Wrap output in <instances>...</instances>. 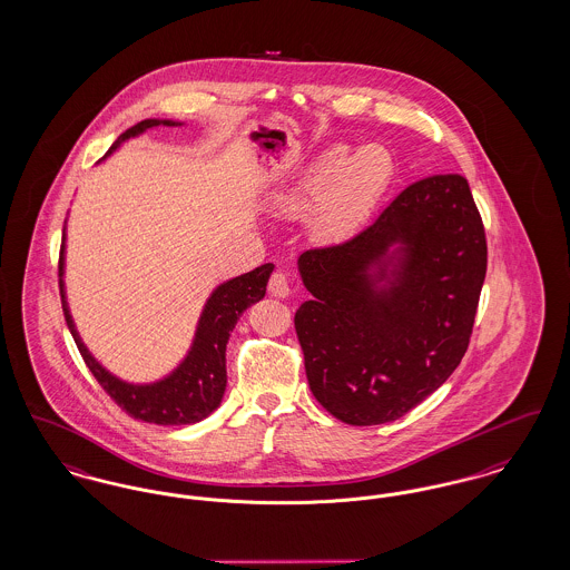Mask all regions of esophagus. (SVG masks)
I'll use <instances>...</instances> for the list:
<instances>
[{"mask_svg":"<svg viewBox=\"0 0 570 570\" xmlns=\"http://www.w3.org/2000/svg\"><path fill=\"white\" fill-rule=\"evenodd\" d=\"M268 292L274 298H287L289 296V278L283 272H274L268 281Z\"/></svg>","mask_w":570,"mask_h":570,"instance_id":"obj_1","label":"esophagus"}]
</instances>
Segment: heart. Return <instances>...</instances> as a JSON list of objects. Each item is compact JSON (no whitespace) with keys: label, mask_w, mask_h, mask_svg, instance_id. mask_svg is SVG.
<instances>
[{"label":"heart","mask_w":570,"mask_h":570,"mask_svg":"<svg viewBox=\"0 0 570 570\" xmlns=\"http://www.w3.org/2000/svg\"><path fill=\"white\" fill-rule=\"evenodd\" d=\"M390 178L392 158L382 146H362L354 151L334 146L306 169L294 202L298 206L320 202L317 227L326 234H341L373 210Z\"/></svg>","instance_id":"1"}]
</instances>
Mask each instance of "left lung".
I'll use <instances>...</instances> for the list:
<instances>
[{"mask_svg": "<svg viewBox=\"0 0 570 570\" xmlns=\"http://www.w3.org/2000/svg\"><path fill=\"white\" fill-rule=\"evenodd\" d=\"M392 243L399 258L385 257ZM298 268L313 299L294 326L315 399L354 426L401 419L470 345L487 274L470 184L459 174L414 181L354 238L304 250Z\"/></svg>", "mask_w": 570, "mask_h": 570, "instance_id": "1", "label": "left lung"}]
</instances>
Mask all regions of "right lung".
<instances>
[{
  "label": "right lung",
  "mask_w": 570,
  "mask_h": 570,
  "mask_svg": "<svg viewBox=\"0 0 570 570\" xmlns=\"http://www.w3.org/2000/svg\"><path fill=\"white\" fill-rule=\"evenodd\" d=\"M158 124H160L158 120L135 124L132 128L121 132L118 141L109 148L107 154L116 150L128 137H135L146 128L158 126ZM163 124L174 126V121L165 120ZM61 253H63V244L60 250V276ZM272 268H274L272 264H264L255 271L246 272L242 276L223 283L212 294L204 308V315L199 320L197 334H195V343L186 360L181 362L176 373H171L167 380L151 386L124 384L91 358L90 352L81 343L77 330L72 326V320L68 315L60 278L61 308H63V317L70 334L79 347V354L83 356V362L88 364L100 389L118 403L121 412H126L130 419L154 422V424H190V422L206 419L218 407L227 384L225 347L229 341V332L234 330L238 317L250 304L266 296V285H268Z\"/></svg>",
  "instance_id": "1"
}]
</instances>
